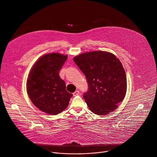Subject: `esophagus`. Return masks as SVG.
Here are the masks:
<instances>
[{
    "label": "esophagus",
    "mask_w": 157,
    "mask_h": 157,
    "mask_svg": "<svg viewBox=\"0 0 157 157\" xmlns=\"http://www.w3.org/2000/svg\"><path fill=\"white\" fill-rule=\"evenodd\" d=\"M79 94V91H76L74 93H73V96H78Z\"/></svg>",
    "instance_id": "1"
}]
</instances>
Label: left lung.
Returning <instances> with one entry per match:
<instances>
[{
  "mask_svg": "<svg viewBox=\"0 0 157 157\" xmlns=\"http://www.w3.org/2000/svg\"><path fill=\"white\" fill-rule=\"evenodd\" d=\"M74 61L84 74L88 91L83 98L93 113L107 115L124 99L127 78L120 60L113 53L95 51L80 54Z\"/></svg>",
  "mask_w": 157,
  "mask_h": 157,
  "instance_id": "obj_1",
  "label": "left lung"
}]
</instances>
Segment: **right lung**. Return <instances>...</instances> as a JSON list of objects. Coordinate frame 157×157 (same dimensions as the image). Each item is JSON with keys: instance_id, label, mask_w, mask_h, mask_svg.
Instances as JSON below:
<instances>
[{"instance_id": "add662e5", "label": "right lung", "mask_w": 157, "mask_h": 157, "mask_svg": "<svg viewBox=\"0 0 157 157\" xmlns=\"http://www.w3.org/2000/svg\"><path fill=\"white\" fill-rule=\"evenodd\" d=\"M68 56L53 53L41 56L35 63L27 82V91L32 103L40 110L56 115L68 105L73 94L66 89L59 76Z\"/></svg>"}]
</instances>
